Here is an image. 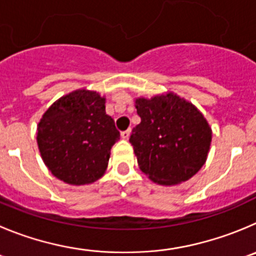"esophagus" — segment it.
<instances>
[{
  "instance_id": "esophagus-1",
  "label": "esophagus",
  "mask_w": 256,
  "mask_h": 256,
  "mask_svg": "<svg viewBox=\"0 0 256 256\" xmlns=\"http://www.w3.org/2000/svg\"><path fill=\"white\" fill-rule=\"evenodd\" d=\"M130 132H131L130 128H128V130L125 131H121V138H122V139H128V136H130Z\"/></svg>"
}]
</instances>
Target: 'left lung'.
<instances>
[{"mask_svg": "<svg viewBox=\"0 0 256 256\" xmlns=\"http://www.w3.org/2000/svg\"><path fill=\"white\" fill-rule=\"evenodd\" d=\"M142 122L130 136L142 173L159 184H178L206 162L212 131L192 104L169 93L136 100Z\"/></svg>", "mask_w": 256, "mask_h": 256, "instance_id": "obj_1", "label": "left lung"}]
</instances>
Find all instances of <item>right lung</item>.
<instances>
[{
	"label": "right lung",
	"instance_id": "1",
	"mask_svg": "<svg viewBox=\"0 0 256 256\" xmlns=\"http://www.w3.org/2000/svg\"><path fill=\"white\" fill-rule=\"evenodd\" d=\"M104 101L98 93L74 90L54 102L40 120L38 145L42 160L68 184H88L101 178L111 148L120 139Z\"/></svg>",
	"mask_w": 256,
	"mask_h": 256
}]
</instances>
